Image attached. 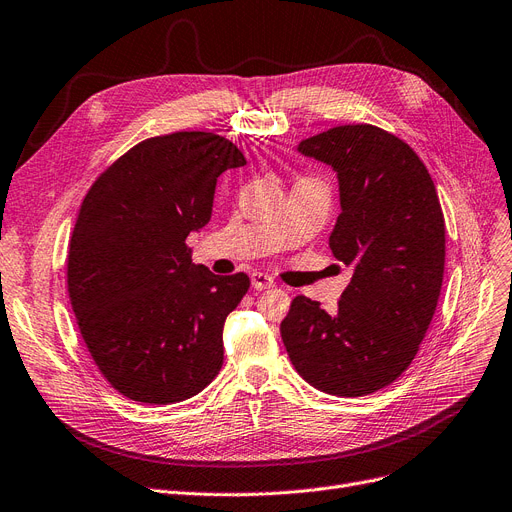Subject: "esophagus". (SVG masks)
<instances>
[{
	"instance_id": "34e87169",
	"label": "esophagus",
	"mask_w": 512,
	"mask_h": 512,
	"mask_svg": "<svg viewBox=\"0 0 512 512\" xmlns=\"http://www.w3.org/2000/svg\"><path fill=\"white\" fill-rule=\"evenodd\" d=\"M251 284H253L255 291H268V288L276 286V282L268 274H261V272H255L251 276Z\"/></svg>"
}]
</instances>
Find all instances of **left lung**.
<instances>
[{
	"mask_svg": "<svg viewBox=\"0 0 512 512\" xmlns=\"http://www.w3.org/2000/svg\"><path fill=\"white\" fill-rule=\"evenodd\" d=\"M297 150L337 173L330 251L353 276L335 314L295 297L280 335L295 370L324 393L368 395L402 374L433 320L446 221L427 167L393 133L341 125Z\"/></svg>",
	"mask_w": 512,
	"mask_h": 512,
	"instance_id": "obj_1",
	"label": "left lung"
}]
</instances>
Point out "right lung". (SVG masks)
I'll return each instance as SVG.
<instances>
[{"instance_id":"add662e5","label":"right lung","mask_w":512,"mask_h":512,"mask_svg":"<svg viewBox=\"0 0 512 512\" xmlns=\"http://www.w3.org/2000/svg\"><path fill=\"white\" fill-rule=\"evenodd\" d=\"M242 152L205 131L133 146L87 192L69 251V297L106 381L144 404L203 391L224 364V322L249 291L247 274L192 263L217 177Z\"/></svg>"}]
</instances>
